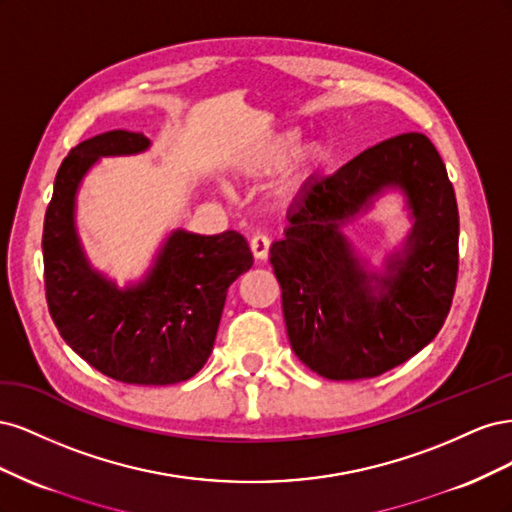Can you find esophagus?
Listing matches in <instances>:
<instances>
[{
  "instance_id": "esophagus-1",
  "label": "esophagus",
  "mask_w": 512,
  "mask_h": 512,
  "mask_svg": "<svg viewBox=\"0 0 512 512\" xmlns=\"http://www.w3.org/2000/svg\"><path fill=\"white\" fill-rule=\"evenodd\" d=\"M269 247H271V241L267 235H254L252 241H250V250L252 254L258 258V260H265L269 256Z\"/></svg>"
}]
</instances>
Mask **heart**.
Segmentation results:
<instances>
[{"mask_svg": "<svg viewBox=\"0 0 512 512\" xmlns=\"http://www.w3.org/2000/svg\"><path fill=\"white\" fill-rule=\"evenodd\" d=\"M299 149V136L286 132L267 138L260 145H256L241 162V170L247 175H273L290 164L294 153ZM329 158V149L324 145H314L307 151L309 164H322Z\"/></svg>", "mask_w": 512, "mask_h": 512, "instance_id": "b5f03b06", "label": "heart"}]
</instances>
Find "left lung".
I'll use <instances>...</instances> for the list:
<instances>
[{
	"label": "left lung",
	"mask_w": 512,
	"mask_h": 512,
	"mask_svg": "<svg viewBox=\"0 0 512 512\" xmlns=\"http://www.w3.org/2000/svg\"><path fill=\"white\" fill-rule=\"evenodd\" d=\"M384 184L409 194L417 224L406 259L394 257L376 298L338 232ZM286 237L271 245L290 346L329 380L376 378L423 350L453 303L459 211L453 183L425 134L408 132L365 149L294 200Z\"/></svg>",
	"instance_id": "left-lung-1"
}]
</instances>
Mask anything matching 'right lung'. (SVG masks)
Masks as SVG:
<instances>
[{"label": "right lung", "instance_id": "add662e5", "mask_svg": "<svg viewBox=\"0 0 512 512\" xmlns=\"http://www.w3.org/2000/svg\"><path fill=\"white\" fill-rule=\"evenodd\" d=\"M149 147L143 132L113 130L76 145L61 162L44 215L42 254L49 314L64 342L104 376L145 386L177 384L205 365L230 284L250 271L243 235L177 230L143 284L117 290L89 269L74 230V192L102 156Z\"/></svg>", "mask_w": 512, "mask_h": 512}]
</instances>
